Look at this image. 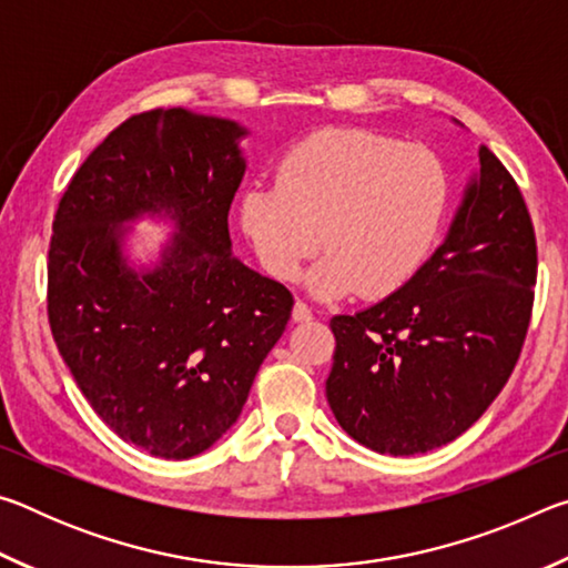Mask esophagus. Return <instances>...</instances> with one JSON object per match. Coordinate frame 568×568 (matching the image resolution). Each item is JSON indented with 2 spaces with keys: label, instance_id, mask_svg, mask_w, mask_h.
I'll use <instances>...</instances> for the list:
<instances>
[{
  "label": "esophagus",
  "instance_id": "obj_1",
  "mask_svg": "<svg viewBox=\"0 0 568 568\" xmlns=\"http://www.w3.org/2000/svg\"><path fill=\"white\" fill-rule=\"evenodd\" d=\"M293 321H295V323L313 321V311H311V307H307L303 301H295V305H293Z\"/></svg>",
  "mask_w": 568,
  "mask_h": 568
}]
</instances>
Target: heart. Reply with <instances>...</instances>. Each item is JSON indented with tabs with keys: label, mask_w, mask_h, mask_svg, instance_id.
<instances>
[{
	"label": "heart",
	"mask_w": 568,
	"mask_h": 568,
	"mask_svg": "<svg viewBox=\"0 0 568 568\" xmlns=\"http://www.w3.org/2000/svg\"><path fill=\"white\" fill-rule=\"evenodd\" d=\"M448 203V178L434 152L355 128L321 130L277 162L275 185H253L240 223L257 261L295 281L305 261L318 297L396 295L428 261Z\"/></svg>",
	"instance_id": "1"
}]
</instances>
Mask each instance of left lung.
Returning <instances> with one entry per match:
<instances>
[{"instance_id":"1","label":"left lung","mask_w":568,"mask_h":568,"mask_svg":"<svg viewBox=\"0 0 568 568\" xmlns=\"http://www.w3.org/2000/svg\"><path fill=\"white\" fill-rule=\"evenodd\" d=\"M448 235L396 295L335 315L325 396L341 428L390 456L456 440L506 386L531 321L536 235L521 190L480 145Z\"/></svg>"}]
</instances>
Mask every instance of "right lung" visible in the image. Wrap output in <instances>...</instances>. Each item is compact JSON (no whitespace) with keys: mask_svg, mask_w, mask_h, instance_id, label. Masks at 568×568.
I'll list each match as a JSON object with an SVG mask.
<instances>
[{"mask_svg":"<svg viewBox=\"0 0 568 568\" xmlns=\"http://www.w3.org/2000/svg\"><path fill=\"white\" fill-rule=\"evenodd\" d=\"M245 134L182 108L132 114L57 207L47 263L54 343L94 413L150 456L182 460L213 446L291 321V291L230 250ZM142 214L175 219L179 233L140 272L121 227Z\"/></svg>","mask_w":568,"mask_h":568,"instance_id":"add662e5","label":"right lung"}]
</instances>
